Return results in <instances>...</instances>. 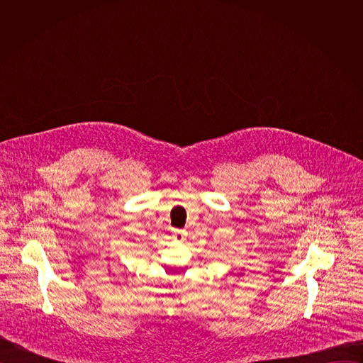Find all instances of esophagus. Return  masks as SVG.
<instances>
[{"label":"esophagus","mask_w":363,"mask_h":363,"mask_svg":"<svg viewBox=\"0 0 363 363\" xmlns=\"http://www.w3.org/2000/svg\"><path fill=\"white\" fill-rule=\"evenodd\" d=\"M185 235H186L185 231H175V233H174V238H175L177 241H184V240H185Z\"/></svg>","instance_id":"esophagus-1"}]
</instances>
